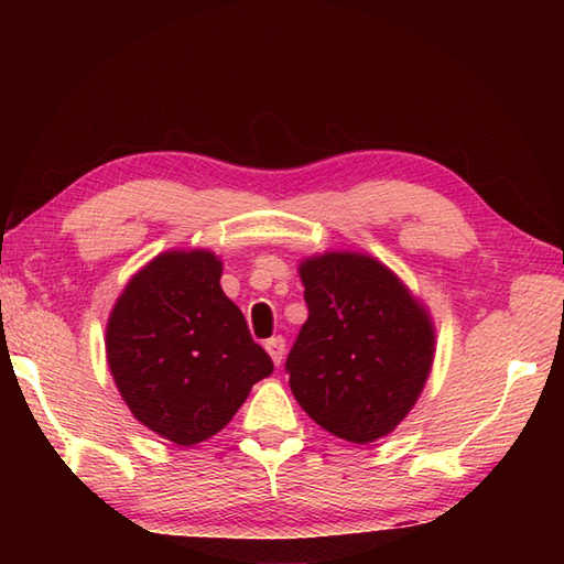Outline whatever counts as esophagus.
I'll list each match as a JSON object with an SVG mask.
<instances>
[{
	"instance_id": "34e87169",
	"label": "esophagus",
	"mask_w": 564,
	"mask_h": 564,
	"mask_svg": "<svg viewBox=\"0 0 564 564\" xmlns=\"http://www.w3.org/2000/svg\"><path fill=\"white\" fill-rule=\"evenodd\" d=\"M263 346H267L271 361L275 366H281L283 356H285V339L283 337H271V339H267V344H263Z\"/></svg>"
}]
</instances>
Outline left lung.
Listing matches in <instances>:
<instances>
[{"label":"left lung","mask_w":564,"mask_h":564,"mask_svg":"<svg viewBox=\"0 0 564 564\" xmlns=\"http://www.w3.org/2000/svg\"><path fill=\"white\" fill-rule=\"evenodd\" d=\"M307 322L285 358L291 390L329 434L370 443L412 410L434 361V327L380 261L329 251L301 267Z\"/></svg>","instance_id":"1"}]
</instances>
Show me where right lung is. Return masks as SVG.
Listing matches in <instances>:
<instances>
[{
    "mask_svg": "<svg viewBox=\"0 0 564 564\" xmlns=\"http://www.w3.org/2000/svg\"><path fill=\"white\" fill-rule=\"evenodd\" d=\"M220 273L210 251H166L130 279L106 327L121 398L138 422L178 446L218 434L273 370Z\"/></svg>",
    "mask_w": 564,
    "mask_h": 564,
    "instance_id": "add662e5",
    "label": "right lung"
}]
</instances>
